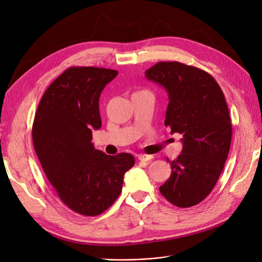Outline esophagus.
<instances>
[{
    "mask_svg": "<svg viewBox=\"0 0 262 262\" xmlns=\"http://www.w3.org/2000/svg\"><path fill=\"white\" fill-rule=\"evenodd\" d=\"M153 156L152 155H145V154H140L138 155V159L140 162H146V161H150V159H152Z\"/></svg>",
    "mask_w": 262,
    "mask_h": 262,
    "instance_id": "esophagus-1",
    "label": "esophagus"
}]
</instances>
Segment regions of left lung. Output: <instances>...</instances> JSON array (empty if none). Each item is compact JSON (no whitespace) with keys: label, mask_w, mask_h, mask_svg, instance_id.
<instances>
[{"label":"left lung","mask_w":262,"mask_h":262,"mask_svg":"<svg viewBox=\"0 0 262 262\" xmlns=\"http://www.w3.org/2000/svg\"><path fill=\"white\" fill-rule=\"evenodd\" d=\"M145 77L166 90L165 125L183 136L182 153L168 159L171 174L159 191L179 208L196 206L214 188L230 149L232 126L224 93L210 74L180 62H158Z\"/></svg>","instance_id":"8db88e82"}]
</instances>
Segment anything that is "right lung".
<instances>
[{
	"mask_svg": "<svg viewBox=\"0 0 262 262\" xmlns=\"http://www.w3.org/2000/svg\"><path fill=\"white\" fill-rule=\"evenodd\" d=\"M117 71L70 67L43 93L33 123L34 149L49 182L71 210L85 216L105 212L122 191L132 154L95 150L99 96Z\"/></svg>",
	"mask_w": 262,
	"mask_h": 262,
	"instance_id": "1",
	"label": "right lung"
}]
</instances>
